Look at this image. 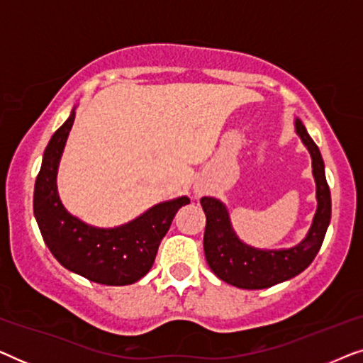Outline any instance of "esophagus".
Wrapping results in <instances>:
<instances>
[{"label":"esophagus","instance_id":"34e87169","mask_svg":"<svg viewBox=\"0 0 363 363\" xmlns=\"http://www.w3.org/2000/svg\"><path fill=\"white\" fill-rule=\"evenodd\" d=\"M205 190H206V186L201 185V183H196V185H195L196 195H201V193H205Z\"/></svg>","mask_w":363,"mask_h":363}]
</instances>
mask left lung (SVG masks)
Here are the masks:
<instances>
[{
	"instance_id": "obj_1",
	"label": "left lung",
	"mask_w": 363,
	"mask_h": 363,
	"mask_svg": "<svg viewBox=\"0 0 363 363\" xmlns=\"http://www.w3.org/2000/svg\"><path fill=\"white\" fill-rule=\"evenodd\" d=\"M294 128L311 155L317 200L309 231L297 245L279 250H261L246 245L236 235L225 203L215 196H203L200 200L206 215L203 247L208 266L221 281L240 289H266L301 274L314 261L329 228L332 203L324 160L301 118L296 117Z\"/></svg>"
}]
</instances>
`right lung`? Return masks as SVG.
Here are the masks:
<instances>
[{
    "instance_id": "obj_1",
    "label": "right lung",
    "mask_w": 363,
    "mask_h": 363,
    "mask_svg": "<svg viewBox=\"0 0 363 363\" xmlns=\"http://www.w3.org/2000/svg\"><path fill=\"white\" fill-rule=\"evenodd\" d=\"M76 108L54 132L43 155L34 185V216L52 256L76 274L106 286L133 284L150 271L158 246L188 196L160 201L123 225L99 228L79 220L62 205L57 170L71 132Z\"/></svg>"
}]
</instances>
